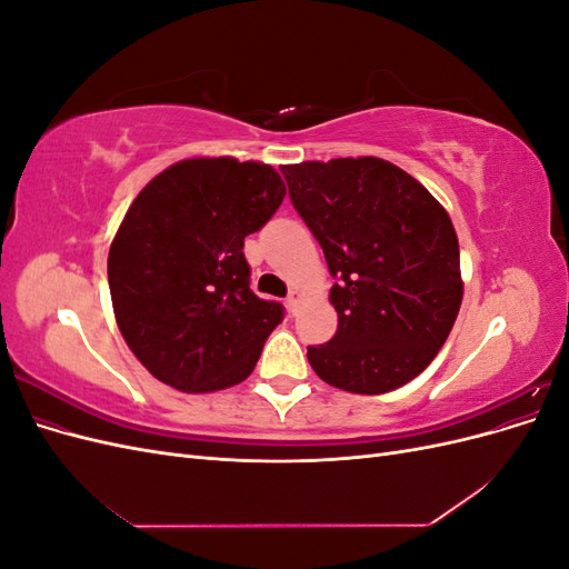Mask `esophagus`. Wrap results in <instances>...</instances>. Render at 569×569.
Masks as SVG:
<instances>
[{"label": "esophagus", "mask_w": 569, "mask_h": 569, "mask_svg": "<svg viewBox=\"0 0 569 569\" xmlns=\"http://www.w3.org/2000/svg\"><path fill=\"white\" fill-rule=\"evenodd\" d=\"M299 301H301V295H299V289H289V295H287V306L291 308V313L297 311V306H299Z\"/></svg>", "instance_id": "obj_1"}]
</instances>
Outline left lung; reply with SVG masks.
I'll list each match as a JSON object with an SVG mask.
<instances>
[{"label": "left lung", "mask_w": 569, "mask_h": 569, "mask_svg": "<svg viewBox=\"0 0 569 569\" xmlns=\"http://www.w3.org/2000/svg\"><path fill=\"white\" fill-rule=\"evenodd\" d=\"M289 199L335 278L337 335L308 347L322 382L387 393L418 377L462 301L460 249L443 206L385 159L282 166Z\"/></svg>", "instance_id": "obj_1"}]
</instances>
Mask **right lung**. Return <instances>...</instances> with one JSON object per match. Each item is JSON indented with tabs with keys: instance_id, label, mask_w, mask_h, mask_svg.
<instances>
[{
	"instance_id": "right-lung-1",
	"label": "right lung",
	"mask_w": 569,
	"mask_h": 569,
	"mask_svg": "<svg viewBox=\"0 0 569 569\" xmlns=\"http://www.w3.org/2000/svg\"><path fill=\"white\" fill-rule=\"evenodd\" d=\"M282 199L278 170L230 157L180 161L137 194L111 242L109 289L120 335L157 380L203 393L251 375L284 308L251 291L244 237Z\"/></svg>"
}]
</instances>
